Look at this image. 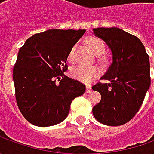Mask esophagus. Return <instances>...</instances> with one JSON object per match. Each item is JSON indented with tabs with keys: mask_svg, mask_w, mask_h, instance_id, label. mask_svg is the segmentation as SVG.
<instances>
[{
	"mask_svg": "<svg viewBox=\"0 0 154 154\" xmlns=\"http://www.w3.org/2000/svg\"><path fill=\"white\" fill-rule=\"evenodd\" d=\"M86 91L87 93H90V92H92V86H86Z\"/></svg>",
	"mask_w": 154,
	"mask_h": 154,
	"instance_id": "esophagus-1",
	"label": "esophagus"
}]
</instances>
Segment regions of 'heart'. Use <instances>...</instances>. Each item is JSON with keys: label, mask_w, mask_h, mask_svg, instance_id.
<instances>
[{"label": "heart", "mask_w": 154, "mask_h": 154, "mask_svg": "<svg viewBox=\"0 0 154 154\" xmlns=\"http://www.w3.org/2000/svg\"><path fill=\"white\" fill-rule=\"evenodd\" d=\"M88 45L95 54L99 55L104 51V44L102 40L91 38L88 39ZM75 46H74L68 53V60L72 62L74 60V53ZM71 76L83 83H90L92 80L97 78L99 74V69L94 66H85V65H78L71 69L70 71Z\"/></svg>", "instance_id": "heart-1"}]
</instances>
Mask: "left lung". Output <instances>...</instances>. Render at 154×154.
<instances>
[{
    "label": "left lung",
    "instance_id": "left-lung-1",
    "mask_svg": "<svg viewBox=\"0 0 154 154\" xmlns=\"http://www.w3.org/2000/svg\"><path fill=\"white\" fill-rule=\"evenodd\" d=\"M112 53V63L92 90L101 94L100 102L92 108L99 122L120 126L138 112L150 84V62L145 47L137 37L116 27L95 28Z\"/></svg>",
    "mask_w": 154,
    "mask_h": 154
}]
</instances>
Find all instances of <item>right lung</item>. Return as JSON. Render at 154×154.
I'll list each match as a JSON object with an SVG mask.
<instances>
[{"label":"right lung","instance_id":"add662e5","mask_svg":"<svg viewBox=\"0 0 154 154\" xmlns=\"http://www.w3.org/2000/svg\"><path fill=\"white\" fill-rule=\"evenodd\" d=\"M85 32L51 29L32 36L20 49L13 72L15 98L21 114L33 125L62 122L72 101L84 94L86 86L64 72L69 51Z\"/></svg>","mask_w":154,"mask_h":154}]
</instances>
